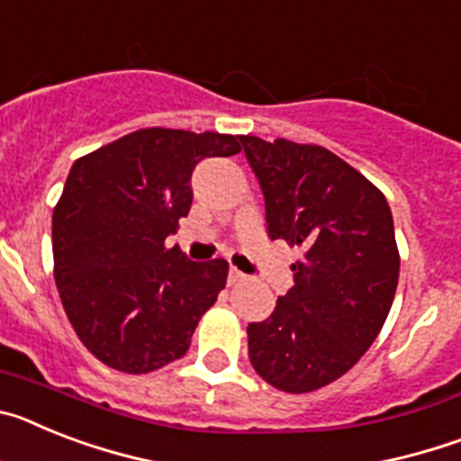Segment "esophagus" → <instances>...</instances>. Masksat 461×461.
Listing matches in <instances>:
<instances>
[{"label":"esophagus","instance_id":"34e87169","mask_svg":"<svg viewBox=\"0 0 461 461\" xmlns=\"http://www.w3.org/2000/svg\"><path fill=\"white\" fill-rule=\"evenodd\" d=\"M228 281H230V284H240V281H244V275L238 267H230V270H228Z\"/></svg>","mask_w":461,"mask_h":461}]
</instances>
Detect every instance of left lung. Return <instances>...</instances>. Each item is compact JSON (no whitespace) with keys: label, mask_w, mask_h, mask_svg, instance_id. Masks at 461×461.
<instances>
[{"label":"left lung","mask_w":461,"mask_h":461,"mask_svg":"<svg viewBox=\"0 0 461 461\" xmlns=\"http://www.w3.org/2000/svg\"><path fill=\"white\" fill-rule=\"evenodd\" d=\"M266 198L272 240L304 249L275 312L249 323V360L284 393H312L365 356L393 307L399 281L385 195L319 145L240 136Z\"/></svg>","instance_id":"8db88e82"}]
</instances>
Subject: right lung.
I'll list each match as a JSON object with an SVG mask.
<instances>
[{"label":"right lung","instance_id":"obj_1","mask_svg":"<svg viewBox=\"0 0 461 461\" xmlns=\"http://www.w3.org/2000/svg\"><path fill=\"white\" fill-rule=\"evenodd\" d=\"M240 149L228 133L152 126L71 166L52 212L55 281L76 335L104 365L148 374L186 353L228 263H195L166 238L189 214L195 166Z\"/></svg>","mask_w":461,"mask_h":461}]
</instances>
